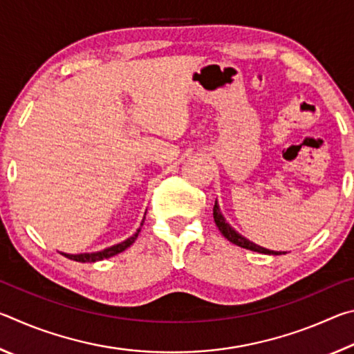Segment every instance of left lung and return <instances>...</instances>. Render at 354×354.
<instances>
[{
    "mask_svg": "<svg viewBox=\"0 0 354 354\" xmlns=\"http://www.w3.org/2000/svg\"><path fill=\"white\" fill-rule=\"evenodd\" d=\"M214 220H215V225H217V227L220 230L221 234H223L231 243L237 245V247L247 248V250H251V251H257V253H262V254H273V256L286 254V251H273V250H267V248H263V247H259V245H256V243H253L251 241H248L247 237H243L242 234H239V232L234 230V227H232L225 220L223 214H221V211H220V206H218L217 201H215V205H214Z\"/></svg>",
    "mask_w": 354,
    "mask_h": 354,
    "instance_id": "8db88e82",
    "label": "left lung"
}]
</instances>
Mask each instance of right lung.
<instances>
[{
	"label": "right lung",
	"mask_w": 354,
	"mask_h": 354,
	"mask_svg": "<svg viewBox=\"0 0 354 354\" xmlns=\"http://www.w3.org/2000/svg\"><path fill=\"white\" fill-rule=\"evenodd\" d=\"M143 220H145V218H143ZM142 225H143V221L140 223V226ZM139 232H140V227L134 232L133 236L128 237L127 241L120 242L117 245H112V247L104 248V250H101V251H93V253H80V254H68V253H61V254L65 256V257H68V259H71V261H76V262H97V261H103V259H107V257H112V256H115L118 253H122V251H124L128 247H131V245L136 242V239H137V236H139Z\"/></svg>",
	"instance_id": "1"
}]
</instances>
